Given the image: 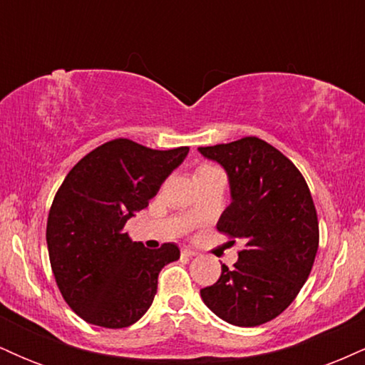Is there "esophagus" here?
<instances>
[{"label":"esophagus","instance_id":"1","mask_svg":"<svg viewBox=\"0 0 365 365\" xmlns=\"http://www.w3.org/2000/svg\"><path fill=\"white\" fill-rule=\"evenodd\" d=\"M182 255H183V257H195L197 252L194 249H190V247H183Z\"/></svg>","mask_w":365,"mask_h":365}]
</instances>
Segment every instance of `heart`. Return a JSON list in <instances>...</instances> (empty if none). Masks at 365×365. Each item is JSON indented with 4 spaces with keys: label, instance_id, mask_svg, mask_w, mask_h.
<instances>
[{
    "label": "heart",
    "instance_id": "1",
    "mask_svg": "<svg viewBox=\"0 0 365 365\" xmlns=\"http://www.w3.org/2000/svg\"><path fill=\"white\" fill-rule=\"evenodd\" d=\"M207 170H212L211 166H200L199 170H197V173H202V171H207Z\"/></svg>",
    "mask_w": 365,
    "mask_h": 365
}]
</instances>
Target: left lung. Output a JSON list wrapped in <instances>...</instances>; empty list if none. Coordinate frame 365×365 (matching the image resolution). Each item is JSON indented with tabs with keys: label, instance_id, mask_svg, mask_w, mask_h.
Masks as SVG:
<instances>
[{
	"label": "left lung",
	"instance_id": "left-lung-1",
	"mask_svg": "<svg viewBox=\"0 0 365 365\" xmlns=\"http://www.w3.org/2000/svg\"><path fill=\"white\" fill-rule=\"evenodd\" d=\"M226 171L232 204L216 228L244 242L232 269L200 290L220 319L252 328L274 319L307 282L319 245V223L295 165L257 137L199 148Z\"/></svg>",
	"mask_w": 365,
	"mask_h": 365
}]
</instances>
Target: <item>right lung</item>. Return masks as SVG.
I'll use <instances>...</instances> for the list:
<instances>
[{
	"instance_id": "1",
	"label": "right lung",
	"mask_w": 365,
	"mask_h": 365,
	"mask_svg": "<svg viewBox=\"0 0 365 365\" xmlns=\"http://www.w3.org/2000/svg\"><path fill=\"white\" fill-rule=\"evenodd\" d=\"M187 154L116 139L82 158L61 183L46 228L49 261L65 302L89 324L118 329L139 321L159 271L180 259L175 244L153 250L132 242L125 225Z\"/></svg>"
}]
</instances>
